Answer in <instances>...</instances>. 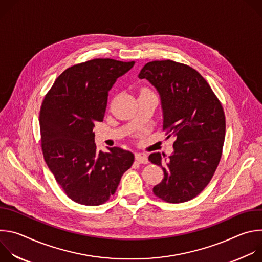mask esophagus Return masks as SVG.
<instances>
[{
	"label": "esophagus",
	"instance_id": "esophagus-1",
	"mask_svg": "<svg viewBox=\"0 0 262 262\" xmlns=\"http://www.w3.org/2000/svg\"><path fill=\"white\" fill-rule=\"evenodd\" d=\"M136 160L140 163V164H147L148 163V158L145 154H136Z\"/></svg>",
	"mask_w": 262,
	"mask_h": 262
}]
</instances>
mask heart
I'll use <instances>...</instances> for the list:
<instances>
[{"instance_id":"heart-1","label":"heart","mask_w":262,"mask_h":262,"mask_svg":"<svg viewBox=\"0 0 262 262\" xmlns=\"http://www.w3.org/2000/svg\"><path fill=\"white\" fill-rule=\"evenodd\" d=\"M143 90H145V91H149V90H148V89H143Z\"/></svg>"}]
</instances>
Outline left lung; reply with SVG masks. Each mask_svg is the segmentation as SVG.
I'll use <instances>...</instances> for the list:
<instances>
[{
    "label": "left lung",
    "mask_w": 262,
    "mask_h": 262,
    "mask_svg": "<svg viewBox=\"0 0 262 262\" xmlns=\"http://www.w3.org/2000/svg\"><path fill=\"white\" fill-rule=\"evenodd\" d=\"M139 78L158 89L163 130L175 137L168 161L160 152L148 158L164 171L154 194L168 203L189 201L205 189L220 163L226 132L222 103L196 69L173 60L148 62Z\"/></svg>",
    "instance_id": "1"
}]
</instances>
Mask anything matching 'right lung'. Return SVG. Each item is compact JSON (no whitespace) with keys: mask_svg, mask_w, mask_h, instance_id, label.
I'll list each match as a JSON object with an SVG mask.
<instances>
[{"mask_svg":"<svg viewBox=\"0 0 262 262\" xmlns=\"http://www.w3.org/2000/svg\"><path fill=\"white\" fill-rule=\"evenodd\" d=\"M135 61L93 59L64 70L46 94L39 122L45 161L72 201L97 206L114 195L135 156L119 147L96 150L93 127L101 122L108 90Z\"/></svg>","mask_w":262,"mask_h":262,"instance_id":"add662e5","label":"right lung"}]
</instances>
